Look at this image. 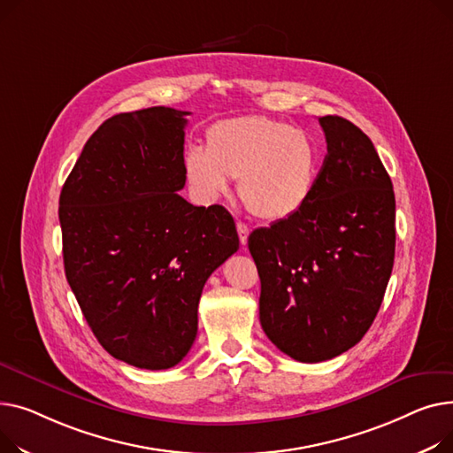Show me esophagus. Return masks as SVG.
<instances>
[{
	"mask_svg": "<svg viewBox=\"0 0 453 453\" xmlns=\"http://www.w3.org/2000/svg\"><path fill=\"white\" fill-rule=\"evenodd\" d=\"M235 226H237V234H239V242H242V245L245 247L247 242H249L250 228H249V225H245V223H242V221H237Z\"/></svg>",
	"mask_w": 453,
	"mask_h": 453,
	"instance_id": "obj_1",
	"label": "esophagus"
}]
</instances>
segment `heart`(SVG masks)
<instances>
[{
	"label": "heart",
	"instance_id": "heart-1",
	"mask_svg": "<svg viewBox=\"0 0 453 453\" xmlns=\"http://www.w3.org/2000/svg\"><path fill=\"white\" fill-rule=\"evenodd\" d=\"M182 170L197 201H219L230 192V179H237L239 199L254 218L283 221L311 201L322 153L307 131L265 115H247L210 126L206 148H186Z\"/></svg>",
	"mask_w": 453,
	"mask_h": 453
}]
</instances>
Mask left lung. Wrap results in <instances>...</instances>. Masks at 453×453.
Listing matches in <instances>:
<instances>
[{
	"mask_svg": "<svg viewBox=\"0 0 453 453\" xmlns=\"http://www.w3.org/2000/svg\"><path fill=\"white\" fill-rule=\"evenodd\" d=\"M318 122L327 155L311 201L249 237L261 327L298 362L331 360L362 340L395 257L393 184L373 142L342 117Z\"/></svg>",
	"mask_w": 453,
	"mask_h": 453,
	"instance_id": "8db88e82",
	"label": "left lung"
}]
</instances>
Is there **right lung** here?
Here are the masks:
<instances>
[{"instance_id":"right-lung-1","label":"right lung","mask_w":453,"mask_h":453,"mask_svg":"<svg viewBox=\"0 0 453 453\" xmlns=\"http://www.w3.org/2000/svg\"><path fill=\"white\" fill-rule=\"evenodd\" d=\"M148 108L105 120L62 194L65 278L93 334L117 360L168 369L188 355L208 276L239 249L219 204L184 188V117Z\"/></svg>"}]
</instances>
